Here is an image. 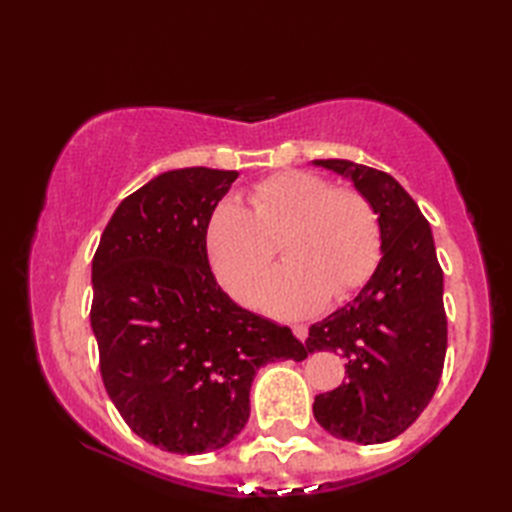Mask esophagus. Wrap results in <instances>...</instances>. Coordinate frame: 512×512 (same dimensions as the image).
I'll list each match as a JSON object with an SVG mask.
<instances>
[{
  "label": "esophagus",
  "instance_id": "1",
  "mask_svg": "<svg viewBox=\"0 0 512 512\" xmlns=\"http://www.w3.org/2000/svg\"><path fill=\"white\" fill-rule=\"evenodd\" d=\"M292 332H295V336H297L299 341H306L308 339V325H303V323L292 325Z\"/></svg>",
  "mask_w": 512,
  "mask_h": 512
}]
</instances>
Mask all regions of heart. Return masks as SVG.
<instances>
[{
  "label": "heart",
  "instance_id": "1",
  "mask_svg": "<svg viewBox=\"0 0 512 512\" xmlns=\"http://www.w3.org/2000/svg\"><path fill=\"white\" fill-rule=\"evenodd\" d=\"M288 264L264 281L262 306L299 317L328 297L343 301L367 284L380 259V220L365 193L330 187L310 171H279L246 191V206L224 200L204 226L213 275L239 303H253L275 257Z\"/></svg>",
  "mask_w": 512,
  "mask_h": 512
}]
</instances>
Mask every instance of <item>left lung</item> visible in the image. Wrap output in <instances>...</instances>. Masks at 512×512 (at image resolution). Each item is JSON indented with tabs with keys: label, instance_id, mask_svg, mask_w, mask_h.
Here are the masks:
<instances>
[{
	"label": "left lung",
	"instance_id": "1",
	"mask_svg": "<svg viewBox=\"0 0 512 512\" xmlns=\"http://www.w3.org/2000/svg\"><path fill=\"white\" fill-rule=\"evenodd\" d=\"M354 180L380 220L378 268L352 303L314 323L308 350L345 358L343 385L314 398V418L336 438L394 440L429 405L447 354L442 268L431 226L385 171L350 160H314Z\"/></svg>",
	"mask_w": 512,
	"mask_h": 512
}]
</instances>
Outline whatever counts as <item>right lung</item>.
I'll return each instance as SVG.
<instances>
[{"label":"right lung","mask_w":512,"mask_h":512,"mask_svg":"<svg viewBox=\"0 0 512 512\" xmlns=\"http://www.w3.org/2000/svg\"><path fill=\"white\" fill-rule=\"evenodd\" d=\"M237 171L160 173L121 202L92 262L103 385L136 436L169 453L226 447L250 416L259 367L308 345L217 284L204 226Z\"/></svg>","instance_id":"add662e5"}]
</instances>
